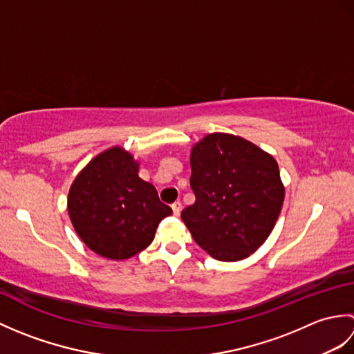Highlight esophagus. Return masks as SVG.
Here are the masks:
<instances>
[{"instance_id": "obj_1", "label": "esophagus", "mask_w": 354, "mask_h": 354, "mask_svg": "<svg viewBox=\"0 0 354 354\" xmlns=\"http://www.w3.org/2000/svg\"><path fill=\"white\" fill-rule=\"evenodd\" d=\"M181 208H183V204H181V202H179V201L173 202V204H171L173 214H175V216H179V213H181Z\"/></svg>"}]
</instances>
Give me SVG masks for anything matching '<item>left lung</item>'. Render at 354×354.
<instances>
[{"instance_id":"obj_1","label":"left lung","mask_w":354,"mask_h":354,"mask_svg":"<svg viewBox=\"0 0 354 354\" xmlns=\"http://www.w3.org/2000/svg\"><path fill=\"white\" fill-rule=\"evenodd\" d=\"M194 204L181 213L202 250L221 261L246 259L265 242L281 212L278 164L252 142L209 133L192 150Z\"/></svg>"}]
</instances>
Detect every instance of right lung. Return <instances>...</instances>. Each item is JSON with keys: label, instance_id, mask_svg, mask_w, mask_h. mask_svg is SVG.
I'll use <instances>...</instances> for the list:
<instances>
[{"label": "right lung", "instance_id": "1", "mask_svg": "<svg viewBox=\"0 0 354 354\" xmlns=\"http://www.w3.org/2000/svg\"><path fill=\"white\" fill-rule=\"evenodd\" d=\"M68 213L79 237L102 257L124 260L155 237L171 214L152 184L138 176L132 155L112 147L82 170L68 193Z\"/></svg>", "mask_w": 354, "mask_h": 354}]
</instances>
